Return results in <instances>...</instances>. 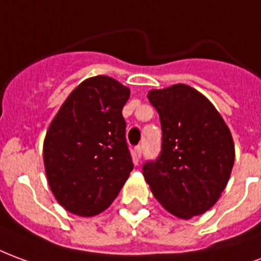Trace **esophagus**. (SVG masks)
Segmentation results:
<instances>
[{
  "label": "esophagus",
  "instance_id": "1",
  "mask_svg": "<svg viewBox=\"0 0 261 261\" xmlns=\"http://www.w3.org/2000/svg\"><path fill=\"white\" fill-rule=\"evenodd\" d=\"M142 150H143L142 146H136V147H135V155H136V159H140V157H142Z\"/></svg>",
  "mask_w": 261,
  "mask_h": 261
}]
</instances>
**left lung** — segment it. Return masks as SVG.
Here are the masks:
<instances>
[{
	"label": "left lung",
	"instance_id": "1",
	"mask_svg": "<svg viewBox=\"0 0 261 261\" xmlns=\"http://www.w3.org/2000/svg\"><path fill=\"white\" fill-rule=\"evenodd\" d=\"M160 115L161 151L143 175L154 197L171 214L189 220L216 204L229 179L235 146L216 107L186 85L150 90Z\"/></svg>",
	"mask_w": 261,
	"mask_h": 261
}]
</instances>
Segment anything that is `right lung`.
<instances>
[{"label":"right lung","mask_w":261,"mask_h":261,"mask_svg":"<svg viewBox=\"0 0 261 261\" xmlns=\"http://www.w3.org/2000/svg\"><path fill=\"white\" fill-rule=\"evenodd\" d=\"M129 94L110 76L89 77L68 96L47 130L48 185L76 216H96L110 207L133 170L122 117Z\"/></svg>","instance_id":"1"}]
</instances>
